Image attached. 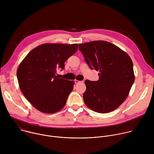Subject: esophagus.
Instances as JSON below:
<instances>
[{"label":"esophagus","mask_w":154,"mask_h":154,"mask_svg":"<svg viewBox=\"0 0 154 154\" xmlns=\"http://www.w3.org/2000/svg\"><path fill=\"white\" fill-rule=\"evenodd\" d=\"M74 82H75V83L76 84H77V83H83V82H84V81H83V80L79 81V80H74Z\"/></svg>","instance_id":"obj_1"}]
</instances>
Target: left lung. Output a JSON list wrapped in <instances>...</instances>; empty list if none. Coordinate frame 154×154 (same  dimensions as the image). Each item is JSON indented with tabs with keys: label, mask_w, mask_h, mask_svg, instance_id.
Wrapping results in <instances>:
<instances>
[{
	"label": "left lung",
	"mask_w": 154,
	"mask_h": 154,
	"mask_svg": "<svg viewBox=\"0 0 154 154\" xmlns=\"http://www.w3.org/2000/svg\"><path fill=\"white\" fill-rule=\"evenodd\" d=\"M79 49L91 69L99 71V80H86L83 100L95 112L106 113L125 100L135 80L132 61L113 44L94 41L79 44Z\"/></svg>",
	"instance_id": "8db88e82"
}]
</instances>
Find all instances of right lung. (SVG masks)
Listing matches in <instances>:
<instances>
[{"label": "right lung", "instance_id": "1", "mask_svg": "<svg viewBox=\"0 0 154 154\" xmlns=\"http://www.w3.org/2000/svg\"><path fill=\"white\" fill-rule=\"evenodd\" d=\"M78 45L44 44L31 51L17 71L20 90L38 110L54 113L61 109L73 90V81L58 78L56 72L77 50Z\"/></svg>", "mask_w": 154, "mask_h": 154}]
</instances>
